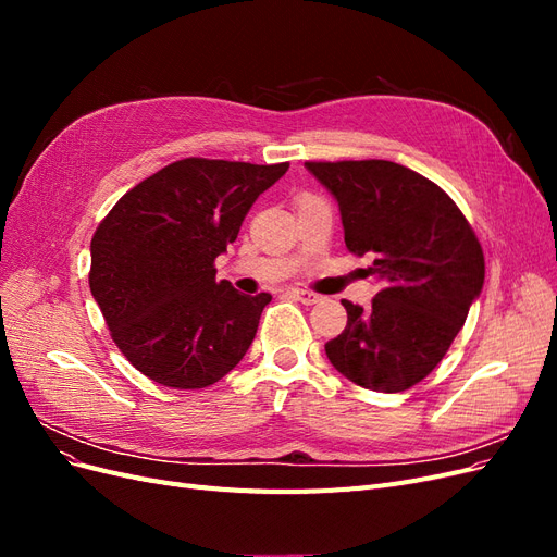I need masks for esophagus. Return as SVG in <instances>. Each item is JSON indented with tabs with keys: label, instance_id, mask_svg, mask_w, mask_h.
<instances>
[{
	"label": "esophagus",
	"instance_id": "1",
	"mask_svg": "<svg viewBox=\"0 0 557 557\" xmlns=\"http://www.w3.org/2000/svg\"><path fill=\"white\" fill-rule=\"evenodd\" d=\"M290 295H293L295 299H299L301 305H318V301L323 299L318 293H311V290H290Z\"/></svg>",
	"mask_w": 557,
	"mask_h": 557
}]
</instances>
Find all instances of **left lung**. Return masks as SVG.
Here are the masks:
<instances>
[{"instance_id":"obj_1","label":"left lung","mask_w":557,"mask_h":557,"mask_svg":"<svg viewBox=\"0 0 557 557\" xmlns=\"http://www.w3.org/2000/svg\"><path fill=\"white\" fill-rule=\"evenodd\" d=\"M339 205L344 242L381 290L372 309L344 299L348 323L325 344L330 362L367 391L401 393L442 362L481 295L485 262L458 205L391 160L305 162Z\"/></svg>"}]
</instances>
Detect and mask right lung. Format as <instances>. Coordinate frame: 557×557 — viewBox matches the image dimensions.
Here are the masks:
<instances>
[{
	"mask_svg": "<svg viewBox=\"0 0 557 557\" xmlns=\"http://www.w3.org/2000/svg\"><path fill=\"white\" fill-rule=\"evenodd\" d=\"M288 166L185 158L134 185L99 223L90 293L144 376L197 391L242 362L272 295L215 281L213 262Z\"/></svg>",
	"mask_w": 557,
	"mask_h": 557,
	"instance_id": "right-lung-1",
	"label": "right lung"
}]
</instances>
